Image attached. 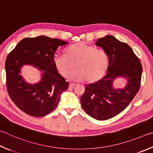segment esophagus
<instances>
[{"label":"esophagus","instance_id":"34e87169","mask_svg":"<svg viewBox=\"0 0 153 153\" xmlns=\"http://www.w3.org/2000/svg\"><path fill=\"white\" fill-rule=\"evenodd\" d=\"M76 85V84H74V83H70V84H69V86L70 88H74Z\"/></svg>","mask_w":153,"mask_h":153}]
</instances>
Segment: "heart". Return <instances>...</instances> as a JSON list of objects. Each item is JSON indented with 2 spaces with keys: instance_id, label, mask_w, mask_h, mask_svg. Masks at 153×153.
<instances>
[{
  "instance_id": "heart-1",
  "label": "heart",
  "mask_w": 153,
  "mask_h": 153,
  "mask_svg": "<svg viewBox=\"0 0 153 153\" xmlns=\"http://www.w3.org/2000/svg\"><path fill=\"white\" fill-rule=\"evenodd\" d=\"M75 63L74 70L69 75L74 81L96 82L103 76L108 66V57L103 49L83 42L75 43L66 49V55L56 54L53 63L59 73L66 77Z\"/></svg>"
}]
</instances>
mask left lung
<instances>
[{"label": "left lung", "mask_w": 153, "mask_h": 153, "mask_svg": "<svg viewBox=\"0 0 153 153\" xmlns=\"http://www.w3.org/2000/svg\"><path fill=\"white\" fill-rule=\"evenodd\" d=\"M96 45L108 55L106 75L85 86L81 105L91 117L105 120L123 112L134 98L140 86L143 67L132 48L112 35L98 39ZM120 76L126 78L127 84L123 88L116 89L113 80Z\"/></svg>", "instance_id": "1"}]
</instances>
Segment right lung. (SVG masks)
<instances>
[{"label":"right lung","mask_w":153,"mask_h":153,"mask_svg":"<svg viewBox=\"0 0 153 153\" xmlns=\"http://www.w3.org/2000/svg\"><path fill=\"white\" fill-rule=\"evenodd\" d=\"M68 43L46 36L25 38L8 55L5 63L7 88L10 98L19 109L30 116L41 117L53 110L69 83L58 73L53 57L59 46ZM29 65L42 72L35 85L27 83L20 74Z\"/></svg>","instance_id":"obj_1"}]
</instances>
